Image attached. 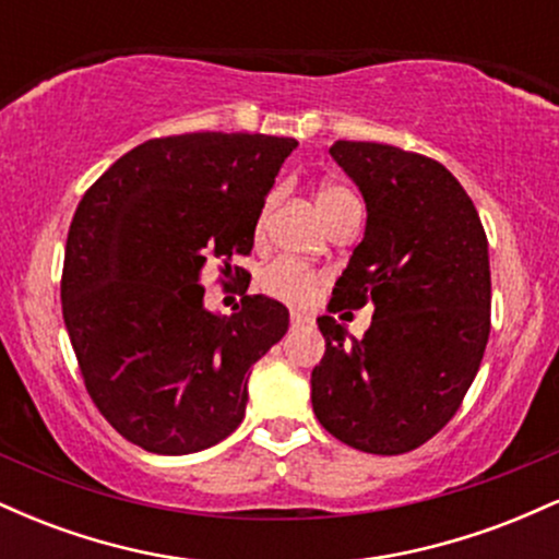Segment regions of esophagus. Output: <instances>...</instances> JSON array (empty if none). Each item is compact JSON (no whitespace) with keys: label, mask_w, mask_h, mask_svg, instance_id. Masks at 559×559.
I'll return each mask as SVG.
<instances>
[{"label":"esophagus","mask_w":559,"mask_h":559,"mask_svg":"<svg viewBox=\"0 0 559 559\" xmlns=\"http://www.w3.org/2000/svg\"><path fill=\"white\" fill-rule=\"evenodd\" d=\"M292 325L294 329H297V325H305V323H310V316H307V312H299V310H292Z\"/></svg>","instance_id":"obj_1"}]
</instances>
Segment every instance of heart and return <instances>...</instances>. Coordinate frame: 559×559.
Instances as JSON below:
<instances>
[{"mask_svg":"<svg viewBox=\"0 0 559 559\" xmlns=\"http://www.w3.org/2000/svg\"><path fill=\"white\" fill-rule=\"evenodd\" d=\"M346 197L352 194L344 189V186H331V183L323 186V189L318 191L320 215L329 217L331 210L336 207L338 202H344ZM271 202L273 199H267V202L262 204L260 217H258V230H262V226H265V217L271 213ZM320 284H323V275L294 260H273L271 265H265L260 271L262 292H265L267 297L286 301V305H307V301L318 294Z\"/></svg>","mask_w":559,"mask_h":559,"instance_id":"b5f03b06","label":"heart"}]
</instances>
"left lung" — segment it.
Instances as JSON below:
<instances>
[{
	"label": "left lung",
	"instance_id": "1",
	"mask_svg": "<svg viewBox=\"0 0 559 559\" xmlns=\"http://www.w3.org/2000/svg\"><path fill=\"white\" fill-rule=\"evenodd\" d=\"M368 223L333 288L331 310L376 312L362 338L318 318L325 355L312 370L320 426L370 454L426 444L463 404L491 331L489 241L444 165L376 141H336Z\"/></svg>",
	"mask_w": 559,
	"mask_h": 559
}]
</instances>
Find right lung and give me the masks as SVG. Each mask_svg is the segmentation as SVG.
I'll return each mask as SVG.
<instances>
[{"label": "right lung", "mask_w": 559, "mask_h": 559, "mask_svg": "<svg viewBox=\"0 0 559 559\" xmlns=\"http://www.w3.org/2000/svg\"><path fill=\"white\" fill-rule=\"evenodd\" d=\"M294 139L183 133L110 165L68 230L62 318L96 409L155 454H191L239 428L249 368L288 331V310L243 294L234 316L204 307V267L249 254Z\"/></svg>", "instance_id": "right-lung-1"}]
</instances>
